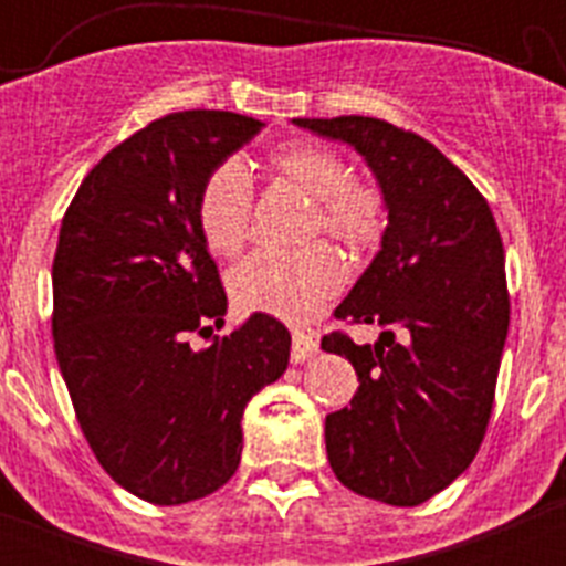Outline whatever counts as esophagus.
<instances>
[{
	"label": "esophagus",
	"mask_w": 566,
	"mask_h": 566,
	"mask_svg": "<svg viewBox=\"0 0 566 566\" xmlns=\"http://www.w3.org/2000/svg\"><path fill=\"white\" fill-rule=\"evenodd\" d=\"M319 350V334L312 328H295L293 331V350H290V356H293L295 364H304L306 358H312L315 353Z\"/></svg>",
	"instance_id": "1"
}]
</instances>
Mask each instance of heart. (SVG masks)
<instances>
[{
	"label": "heart",
	"mask_w": 566,
	"mask_h": 566,
	"mask_svg": "<svg viewBox=\"0 0 566 566\" xmlns=\"http://www.w3.org/2000/svg\"><path fill=\"white\" fill-rule=\"evenodd\" d=\"M271 164L290 182L317 199L315 232L325 230L347 249H369L384 238L386 199L373 182L353 180L334 150L310 142L279 147ZM254 186L241 161H224L199 193V230L216 254L232 256L251 230ZM345 284V262L334 249L315 243L282 254L256 251L232 271L230 293L249 312L284 319L315 317Z\"/></svg>",
	"instance_id": "heart-1"
}]
</instances>
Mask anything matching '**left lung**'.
<instances>
[{"label":"left lung","mask_w":566,"mask_h":566,"mask_svg":"<svg viewBox=\"0 0 566 566\" xmlns=\"http://www.w3.org/2000/svg\"><path fill=\"white\" fill-rule=\"evenodd\" d=\"M345 142L386 199L380 251L336 317L378 323L375 345L323 336L358 375L350 408L325 416V452L353 493L424 504L454 482L488 430L510 328L504 243L471 180L421 136L375 117L293 119Z\"/></svg>","instance_id":"left-lung-1"}]
</instances>
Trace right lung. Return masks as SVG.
<instances>
[{
    "label": "right lung",
    "mask_w": 566,
    "mask_h": 566,
    "mask_svg": "<svg viewBox=\"0 0 566 566\" xmlns=\"http://www.w3.org/2000/svg\"><path fill=\"white\" fill-rule=\"evenodd\" d=\"M260 128L232 112L167 114L95 164L60 227L56 364L104 471L158 506L235 473L243 410L290 361V331L262 312L213 336L227 295L199 230L205 180ZM191 333L211 345L193 352Z\"/></svg>",
    "instance_id": "1"
}]
</instances>
